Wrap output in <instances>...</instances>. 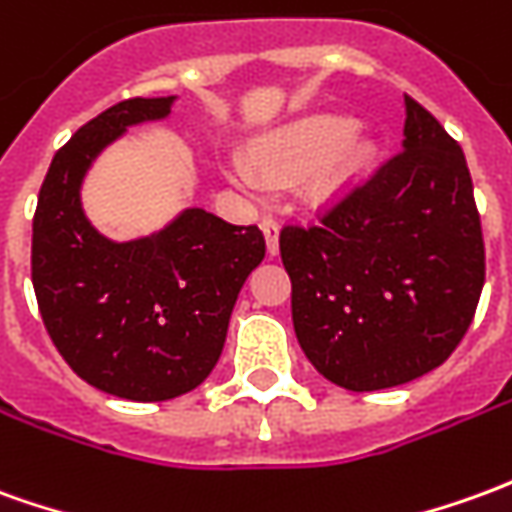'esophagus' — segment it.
Wrapping results in <instances>:
<instances>
[{
	"label": "esophagus",
	"instance_id": "34e87169",
	"mask_svg": "<svg viewBox=\"0 0 512 512\" xmlns=\"http://www.w3.org/2000/svg\"><path fill=\"white\" fill-rule=\"evenodd\" d=\"M260 227H263V235H266L268 255H277V252H280V224L274 219H263L260 221Z\"/></svg>",
	"mask_w": 512,
	"mask_h": 512
}]
</instances>
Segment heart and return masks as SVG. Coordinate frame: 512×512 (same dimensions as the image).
Masks as SVG:
<instances>
[{
    "label": "heart",
    "mask_w": 512,
    "mask_h": 512,
    "mask_svg": "<svg viewBox=\"0 0 512 512\" xmlns=\"http://www.w3.org/2000/svg\"><path fill=\"white\" fill-rule=\"evenodd\" d=\"M355 121L341 116H310L285 127L266 144L257 146L255 162L235 160L232 180L249 196L263 194L268 182H296L318 171L321 188H335L366 166L371 144L352 141Z\"/></svg>",
    "instance_id": "b5f03b06"
}]
</instances>
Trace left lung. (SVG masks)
I'll list each match as a JSON object with an SVG mask.
<instances>
[{
    "instance_id": "left-lung-1",
    "label": "left lung",
    "mask_w": 512,
    "mask_h": 512,
    "mask_svg": "<svg viewBox=\"0 0 512 512\" xmlns=\"http://www.w3.org/2000/svg\"><path fill=\"white\" fill-rule=\"evenodd\" d=\"M293 330L346 391L424 377L457 349L485 282L474 185L457 141L405 96L402 152L313 227L280 232Z\"/></svg>"
}]
</instances>
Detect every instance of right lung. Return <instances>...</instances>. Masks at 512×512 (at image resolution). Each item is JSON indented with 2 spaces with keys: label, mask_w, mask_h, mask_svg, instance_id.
<instances>
[{
  "label": "right lung",
  "mask_w": 512,
  "mask_h": 512,
  "mask_svg": "<svg viewBox=\"0 0 512 512\" xmlns=\"http://www.w3.org/2000/svg\"><path fill=\"white\" fill-rule=\"evenodd\" d=\"M177 96L107 107L57 149L32 219V288L49 338L99 391L163 402L219 363L232 307L266 257L263 232L188 207L155 235L110 241L85 219L80 188L127 127L160 121Z\"/></svg>",
  "instance_id": "obj_1"
}]
</instances>
